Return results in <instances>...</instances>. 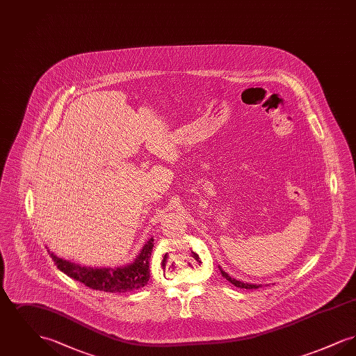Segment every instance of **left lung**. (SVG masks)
I'll return each mask as SVG.
<instances>
[{"label":"left lung","instance_id":"1","mask_svg":"<svg viewBox=\"0 0 356 356\" xmlns=\"http://www.w3.org/2000/svg\"><path fill=\"white\" fill-rule=\"evenodd\" d=\"M219 270H220L222 277H225L228 282H231L235 287L245 288V289H256V288H260L263 286V284H252V283H244V282L236 280L235 277H231L227 272L222 271V268H221L220 266H219Z\"/></svg>","mask_w":356,"mask_h":356}]
</instances>
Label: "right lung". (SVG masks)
<instances>
[{
    "label": "right lung",
    "mask_w": 356,
    "mask_h": 356,
    "mask_svg": "<svg viewBox=\"0 0 356 356\" xmlns=\"http://www.w3.org/2000/svg\"><path fill=\"white\" fill-rule=\"evenodd\" d=\"M153 237H151L145 245L141 248L140 254L136 256L132 263L120 267H86L76 263H72L57 254H51L53 261L56 263L60 271L68 275L69 277L80 282L86 287L99 289L104 292H128L147 286L149 280V259L152 254Z\"/></svg>",
    "instance_id": "add662e5"
}]
</instances>
